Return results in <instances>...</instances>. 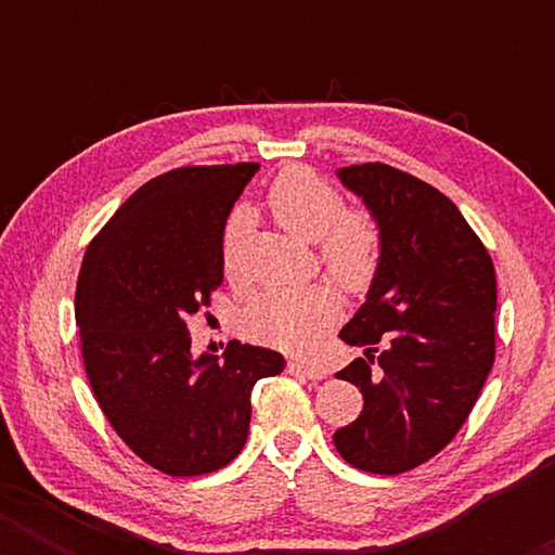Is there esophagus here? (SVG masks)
<instances>
[{"label":"esophagus","mask_w":555,"mask_h":555,"mask_svg":"<svg viewBox=\"0 0 555 555\" xmlns=\"http://www.w3.org/2000/svg\"><path fill=\"white\" fill-rule=\"evenodd\" d=\"M287 369H291V374L306 376V378H310V382H321V378H325V371L323 369L308 366V363H300V361H293Z\"/></svg>","instance_id":"esophagus-1"}]
</instances>
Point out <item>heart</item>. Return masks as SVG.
<instances>
[{"label":"heart","mask_w":555,"mask_h":555,"mask_svg":"<svg viewBox=\"0 0 555 555\" xmlns=\"http://www.w3.org/2000/svg\"><path fill=\"white\" fill-rule=\"evenodd\" d=\"M268 211L295 240L315 245L321 242L325 270L340 285L363 287L378 262V230L363 211H344V199L328 181L302 166L280 171L268 192ZM245 222L234 217L222 237V264L234 275L242 247ZM338 300L323 285L300 291L264 293L247 310V328L253 336L280 348L306 351L313 340L336 321Z\"/></svg>","instance_id":"b5f03b06"}]
</instances>
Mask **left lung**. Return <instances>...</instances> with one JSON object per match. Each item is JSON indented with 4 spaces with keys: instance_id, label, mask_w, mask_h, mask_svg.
Here are the masks:
<instances>
[{
    "instance_id": "1",
    "label": "left lung",
    "mask_w": 555,
    "mask_h": 555,
    "mask_svg": "<svg viewBox=\"0 0 555 555\" xmlns=\"http://www.w3.org/2000/svg\"><path fill=\"white\" fill-rule=\"evenodd\" d=\"M378 230L366 300L340 338L363 356L338 371L363 393L359 420L333 435L353 467L406 473L447 447L495 361V268L460 209L386 164L336 171Z\"/></svg>"
}]
</instances>
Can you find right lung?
<instances>
[{
  "instance_id": "obj_1",
  "label": "right lung",
  "mask_w": 555,
  "mask_h": 555,
  "mask_svg": "<svg viewBox=\"0 0 555 555\" xmlns=\"http://www.w3.org/2000/svg\"><path fill=\"white\" fill-rule=\"evenodd\" d=\"M257 164L151 179L90 242L75 293L88 382L118 437L173 477L215 473L249 431V391L283 353L232 340L192 353L186 321L222 285L227 217Z\"/></svg>"
}]
</instances>
